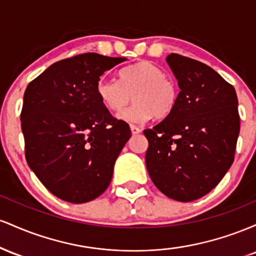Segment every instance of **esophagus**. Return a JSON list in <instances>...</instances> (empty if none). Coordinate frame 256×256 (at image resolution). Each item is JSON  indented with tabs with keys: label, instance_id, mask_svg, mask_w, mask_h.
<instances>
[{
	"label": "esophagus",
	"instance_id": "34e87169",
	"mask_svg": "<svg viewBox=\"0 0 256 256\" xmlns=\"http://www.w3.org/2000/svg\"><path fill=\"white\" fill-rule=\"evenodd\" d=\"M130 128H131L132 134H140V131H142V130H140V128H138V126H136V125H131Z\"/></svg>",
	"mask_w": 256,
	"mask_h": 256
}]
</instances>
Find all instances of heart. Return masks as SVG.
Here are the masks:
<instances>
[{
    "label": "heart",
    "instance_id": "1",
    "mask_svg": "<svg viewBox=\"0 0 256 256\" xmlns=\"http://www.w3.org/2000/svg\"><path fill=\"white\" fill-rule=\"evenodd\" d=\"M96 91L102 104L112 110H122L134 96V104L118 114L120 120L128 122H144L152 116L164 118L173 110L178 100L174 82L148 61L122 68L119 80L102 77Z\"/></svg>",
    "mask_w": 256,
    "mask_h": 256
}]
</instances>
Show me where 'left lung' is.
I'll use <instances>...</instances> for the list:
<instances>
[{"label":"left lung","mask_w":256,"mask_h":256,"mask_svg":"<svg viewBox=\"0 0 256 256\" xmlns=\"http://www.w3.org/2000/svg\"><path fill=\"white\" fill-rule=\"evenodd\" d=\"M166 62L180 91L168 116L143 131L146 165L167 198L198 200L218 185L234 162L240 134L234 86L207 64L170 54Z\"/></svg>","instance_id":"left-lung-1"}]
</instances>
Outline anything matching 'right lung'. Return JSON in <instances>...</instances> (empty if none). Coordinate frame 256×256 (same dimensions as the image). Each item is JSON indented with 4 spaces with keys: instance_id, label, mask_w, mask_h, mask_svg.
<instances>
[{
    "instance_id": "1",
    "label": "right lung",
    "mask_w": 256,
    "mask_h": 256,
    "mask_svg": "<svg viewBox=\"0 0 256 256\" xmlns=\"http://www.w3.org/2000/svg\"><path fill=\"white\" fill-rule=\"evenodd\" d=\"M128 60L96 52L52 64L26 88L22 130L28 165L56 198L84 204L107 189L131 131L110 116L96 86Z\"/></svg>"
}]
</instances>
